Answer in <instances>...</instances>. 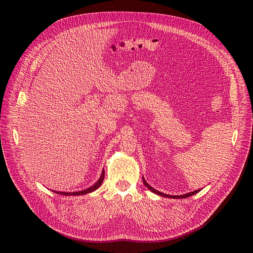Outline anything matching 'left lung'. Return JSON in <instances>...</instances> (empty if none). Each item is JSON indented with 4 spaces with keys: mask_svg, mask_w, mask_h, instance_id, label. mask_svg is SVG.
Listing matches in <instances>:
<instances>
[{
    "mask_svg": "<svg viewBox=\"0 0 253 253\" xmlns=\"http://www.w3.org/2000/svg\"><path fill=\"white\" fill-rule=\"evenodd\" d=\"M142 181H143L144 185H145L149 190H151L153 192H155V193H157V194H159V195H161V196H166V197H170V198H185V197H189V196H191V195H193V194H195V193H197V192L199 191V189H197V190H195V191H192V192H189V193H186V194H183V195H169V194H165V193H163V192H161V191H158V190H156L155 188L151 187V186L145 181V179H144L143 177H142Z\"/></svg>",
    "mask_w": 253,
    "mask_h": 253,
    "instance_id": "obj_1",
    "label": "left lung"
}]
</instances>
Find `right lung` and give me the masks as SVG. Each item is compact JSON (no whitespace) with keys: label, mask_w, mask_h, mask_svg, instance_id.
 <instances>
[{"label":"right lung","mask_w":253,"mask_h":253,"mask_svg":"<svg viewBox=\"0 0 253 253\" xmlns=\"http://www.w3.org/2000/svg\"><path fill=\"white\" fill-rule=\"evenodd\" d=\"M104 178H105V170H103V173H102V175H100L99 179L92 186L88 187L87 189H84V190H82V191H76V192H62V191H60V192H57V193L63 194V195H82V194H85V193H88V192H91V191L97 189L100 185H102V183L104 181Z\"/></svg>","instance_id":"obj_1"}]
</instances>
